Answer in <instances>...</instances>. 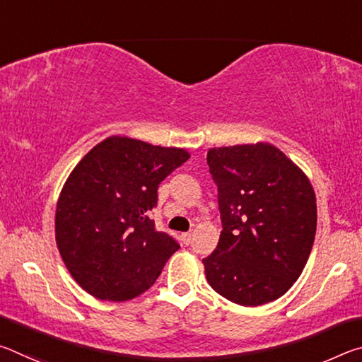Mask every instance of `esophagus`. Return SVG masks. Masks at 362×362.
Returning <instances> with one entry per match:
<instances>
[{
    "label": "esophagus",
    "instance_id": "esophagus-1",
    "mask_svg": "<svg viewBox=\"0 0 362 362\" xmlns=\"http://www.w3.org/2000/svg\"><path fill=\"white\" fill-rule=\"evenodd\" d=\"M192 238H193V231H187V233H183V235H182V240L185 244L192 243Z\"/></svg>",
    "mask_w": 362,
    "mask_h": 362
}]
</instances>
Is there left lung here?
Instances as JSON below:
<instances>
[{
  "label": "left lung",
  "mask_w": 362,
  "mask_h": 362,
  "mask_svg": "<svg viewBox=\"0 0 362 362\" xmlns=\"http://www.w3.org/2000/svg\"><path fill=\"white\" fill-rule=\"evenodd\" d=\"M207 164L223 225L216 250L203 259L207 283L241 306L278 300L302 274L313 247V185L265 142L209 148Z\"/></svg>",
  "instance_id": "8db88e82"
}]
</instances>
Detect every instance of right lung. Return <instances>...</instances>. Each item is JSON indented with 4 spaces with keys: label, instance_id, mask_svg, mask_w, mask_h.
Wrapping results in <instances>:
<instances>
[{
    "label": "right lung",
    "instance_id": "1",
    "mask_svg": "<svg viewBox=\"0 0 362 362\" xmlns=\"http://www.w3.org/2000/svg\"><path fill=\"white\" fill-rule=\"evenodd\" d=\"M188 158L185 148L112 136L71 170L57 199L56 243L86 292L126 302L153 286L179 244L148 212L159 183Z\"/></svg>",
    "mask_w": 362,
    "mask_h": 362
}]
</instances>
